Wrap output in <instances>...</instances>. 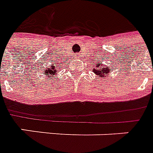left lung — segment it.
Listing matches in <instances>:
<instances>
[{
  "mask_svg": "<svg viewBox=\"0 0 153 153\" xmlns=\"http://www.w3.org/2000/svg\"><path fill=\"white\" fill-rule=\"evenodd\" d=\"M102 62L101 63H98L97 64V68H95V69H93V72L95 73L96 75H97L100 78H104L106 77V75L109 74V72H111V68H109L108 66L106 67H102L101 66L102 65Z\"/></svg>",
  "mask_w": 153,
  "mask_h": 153,
  "instance_id": "obj_1",
  "label": "left lung"
}]
</instances>
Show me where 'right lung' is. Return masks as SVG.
Segmentation results:
<instances>
[{"label":"right lung","instance_id":"right-lung-1","mask_svg":"<svg viewBox=\"0 0 153 153\" xmlns=\"http://www.w3.org/2000/svg\"><path fill=\"white\" fill-rule=\"evenodd\" d=\"M46 72V75L48 76V77H50V76H51L52 75H55V74H56V68H55V66H51V68H49L48 69H47L45 71Z\"/></svg>","mask_w":153,"mask_h":153}]
</instances>
